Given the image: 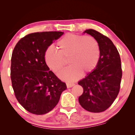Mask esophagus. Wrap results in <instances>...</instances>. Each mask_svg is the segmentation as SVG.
<instances>
[{
	"label": "esophagus",
	"instance_id": "1",
	"mask_svg": "<svg viewBox=\"0 0 135 135\" xmlns=\"http://www.w3.org/2000/svg\"><path fill=\"white\" fill-rule=\"evenodd\" d=\"M74 85H75L74 83H66V86H67L68 88H71V87L74 86Z\"/></svg>",
	"mask_w": 135,
	"mask_h": 135
}]
</instances>
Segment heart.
<instances>
[{
	"label": "heart",
	"instance_id": "1",
	"mask_svg": "<svg viewBox=\"0 0 135 135\" xmlns=\"http://www.w3.org/2000/svg\"><path fill=\"white\" fill-rule=\"evenodd\" d=\"M59 51L52 47L45 52V60L51 70L59 73L69 59L70 66L59 74L61 79L72 82L78 79L82 72L88 74L95 70L100 58V46L91 36L66 34L57 43Z\"/></svg>",
	"mask_w": 135,
	"mask_h": 135
}]
</instances>
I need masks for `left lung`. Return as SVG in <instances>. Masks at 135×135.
Instances as JSON below:
<instances>
[{
    "label": "left lung",
    "mask_w": 135,
    "mask_h": 135,
    "mask_svg": "<svg viewBox=\"0 0 135 135\" xmlns=\"http://www.w3.org/2000/svg\"><path fill=\"white\" fill-rule=\"evenodd\" d=\"M95 38L100 46V58L95 70L78 84L83 93L78 100L88 112H103L108 109L119 92L122 76L121 60L117 48L108 37L93 29L84 31Z\"/></svg>",
    "instance_id": "left-lung-1"
}]
</instances>
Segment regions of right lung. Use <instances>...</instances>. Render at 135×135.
Here are the masks:
<instances>
[{
    "label": "right lung",
    "mask_w": 135,
    "mask_h": 135,
    "mask_svg": "<svg viewBox=\"0 0 135 135\" xmlns=\"http://www.w3.org/2000/svg\"><path fill=\"white\" fill-rule=\"evenodd\" d=\"M64 34L46 31L29 34L20 39L12 52L11 78L15 96L27 111L46 114L58 104L66 85L47 65L45 52Z\"/></svg>",
    "instance_id": "right-lung-1"
}]
</instances>
